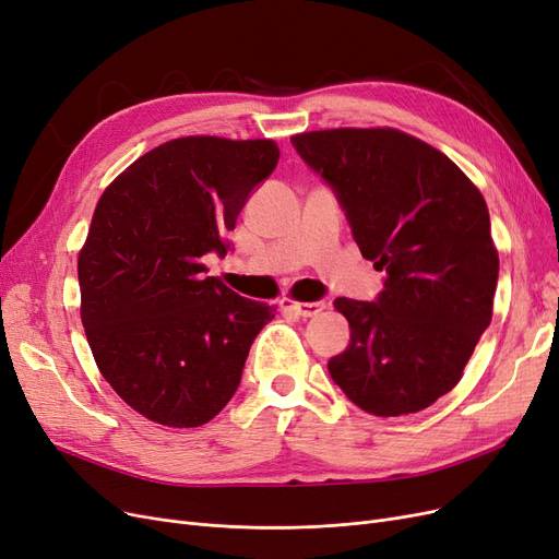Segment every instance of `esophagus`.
<instances>
[{"instance_id": "obj_1", "label": "esophagus", "mask_w": 559, "mask_h": 559, "mask_svg": "<svg viewBox=\"0 0 559 559\" xmlns=\"http://www.w3.org/2000/svg\"><path fill=\"white\" fill-rule=\"evenodd\" d=\"M281 308H285V311H293L301 318H313L324 311V301H295L290 297H283Z\"/></svg>"}]
</instances>
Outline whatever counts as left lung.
<instances>
[{
    "mask_svg": "<svg viewBox=\"0 0 559 559\" xmlns=\"http://www.w3.org/2000/svg\"><path fill=\"white\" fill-rule=\"evenodd\" d=\"M290 140L334 186L361 255L386 272L378 301H334L353 334L329 359L332 380L368 415L426 409L459 384L492 318L500 258L481 191L449 156L399 129Z\"/></svg>",
    "mask_w": 559,
    "mask_h": 559,
    "instance_id": "1",
    "label": "left lung"
}]
</instances>
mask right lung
<instances>
[{
	"label": "right lung",
	"mask_w": 559,
	"mask_h": 559,
	"mask_svg": "<svg viewBox=\"0 0 559 559\" xmlns=\"http://www.w3.org/2000/svg\"><path fill=\"white\" fill-rule=\"evenodd\" d=\"M274 140L186 135L123 170L78 253L80 318L100 376L142 417L168 428L212 421L274 306L204 276V253L278 163Z\"/></svg>",
	"instance_id": "add662e5"
}]
</instances>
